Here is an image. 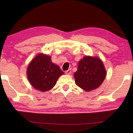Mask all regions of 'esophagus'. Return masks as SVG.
Instances as JSON below:
<instances>
[{
	"label": "esophagus",
	"instance_id": "1",
	"mask_svg": "<svg viewBox=\"0 0 133 133\" xmlns=\"http://www.w3.org/2000/svg\"><path fill=\"white\" fill-rule=\"evenodd\" d=\"M71 69L67 70L65 71V73H66V75H70V74H71Z\"/></svg>",
	"mask_w": 133,
	"mask_h": 133
}]
</instances>
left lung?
Masks as SVG:
<instances>
[{"label":"left lung","mask_w":133,"mask_h":133,"mask_svg":"<svg viewBox=\"0 0 133 133\" xmlns=\"http://www.w3.org/2000/svg\"><path fill=\"white\" fill-rule=\"evenodd\" d=\"M106 71L100 58L85 56L78 62L77 71L74 74L76 84L85 91L94 90L102 84Z\"/></svg>","instance_id":"obj_1"}]
</instances>
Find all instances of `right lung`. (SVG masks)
I'll return each instance as SVG.
<instances>
[{"instance_id":"obj_1","label":"right lung","mask_w":133,"mask_h":133,"mask_svg":"<svg viewBox=\"0 0 133 133\" xmlns=\"http://www.w3.org/2000/svg\"><path fill=\"white\" fill-rule=\"evenodd\" d=\"M64 73L51 62L50 56L40 54L29 64L27 75L29 81L36 89L49 90L55 86L58 78Z\"/></svg>"}]
</instances>
